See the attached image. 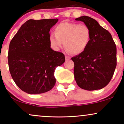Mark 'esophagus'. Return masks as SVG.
<instances>
[{"label":"esophagus","mask_w":124,"mask_h":124,"mask_svg":"<svg viewBox=\"0 0 124 124\" xmlns=\"http://www.w3.org/2000/svg\"><path fill=\"white\" fill-rule=\"evenodd\" d=\"M65 59H66V60H69V59H70V57H69V56L65 55Z\"/></svg>","instance_id":"34e87169"}]
</instances>
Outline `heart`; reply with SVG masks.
<instances>
[{
    "instance_id": "1",
    "label": "heart",
    "mask_w": 124,
    "mask_h": 124,
    "mask_svg": "<svg viewBox=\"0 0 124 124\" xmlns=\"http://www.w3.org/2000/svg\"><path fill=\"white\" fill-rule=\"evenodd\" d=\"M90 38L91 31L87 25L63 22L55 27V33L49 35V42L54 50L58 51L64 41L66 51L78 55L86 49Z\"/></svg>"
}]
</instances>
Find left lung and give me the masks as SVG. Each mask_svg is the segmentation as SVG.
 Segmentation results:
<instances>
[{"instance_id": "obj_1", "label": "left lung", "mask_w": 124, "mask_h": 124, "mask_svg": "<svg viewBox=\"0 0 124 124\" xmlns=\"http://www.w3.org/2000/svg\"><path fill=\"white\" fill-rule=\"evenodd\" d=\"M75 20L83 21L91 31L86 49L72 58L75 80L80 88L86 90L101 89L110 82L116 69V44L111 34L96 20L86 16Z\"/></svg>"}]
</instances>
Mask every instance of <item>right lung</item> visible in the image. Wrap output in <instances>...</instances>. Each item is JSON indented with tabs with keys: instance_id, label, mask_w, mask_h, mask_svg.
Returning <instances> with one entry per match:
<instances>
[{
	"instance_id": "obj_1",
	"label": "right lung",
	"mask_w": 124,
	"mask_h": 124,
	"mask_svg": "<svg viewBox=\"0 0 124 124\" xmlns=\"http://www.w3.org/2000/svg\"><path fill=\"white\" fill-rule=\"evenodd\" d=\"M58 21L28 20L10 42V73L17 86L25 93H44L55 86L56 67L65 61L64 54L54 51L49 42V31Z\"/></svg>"
}]
</instances>
